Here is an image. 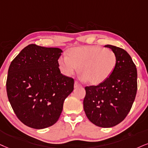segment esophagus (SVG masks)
<instances>
[{"instance_id":"obj_1","label":"esophagus","mask_w":148,"mask_h":148,"mask_svg":"<svg viewBox=\"0 0 148 148\" xmlns=\"http://www.w3.org/2000/svg\"><path fill=\"white\" fill-rule=\"evenodd\" d=\"M79 86H82V85L80 84L77 81L75 82V84H74L75 88H77V87H79Z\"/></svg>"}]
</instances>
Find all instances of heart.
<instances>
[{"mask_svg": "<svg viewBox=\"0 0 148 148\" xmlns=\"http://www.w3.org/2000/svg\"><path fill=\"white\" fill-rule=\"evenodd\" d=\"M117 62L115 53L110 49L99 46L78 47L71 49L68 56L58 60L61 72L71 76L77 71L82 78L91 84H99L106 80L114 71Z\"/></svg>", "mask_w": 148, "mask_h": 148, "instance_id": "obj_1", "label": "heart"}]
</instances>
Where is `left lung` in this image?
Listing matches in <instances>:
<instances>
[{"label":"left lung","instance_id":"8db88e82","mask_svg":"<svg viewBox=\"0 0 148 148\" xmlns=\"http://www.w3.org/2000/svg\"><path fill=\"white\" fill-rule=\"evenodd\" d=\"M115 53L116 65L110 77L97 86H86L84 110L95 125L111 127L126 117L137 90V71L130 56L124 49L105 45Z\"/></svg>","mask_w":148,"mask_h":148}]
</instances>
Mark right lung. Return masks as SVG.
Masks as SVG:
<instances>
[{
    "label": "right lung",
    "mask_w": 148,
    "mask_h": 148,
    "mask_svg": "<svg viewBox=\"0 0 148 148\" xmlns=\"http://www.w3.org/2000/svg\"><path fill=\"white\" fill-rule=\"evenodd\" d=\"M62 51L35 44L28 45L12 60L6 88L16 116L27 126L43 129L58 121L66 98L73 90V78L60 73Z\"/></svg>",
    "instance_id": "right-lung-1"
}]
</instances>
